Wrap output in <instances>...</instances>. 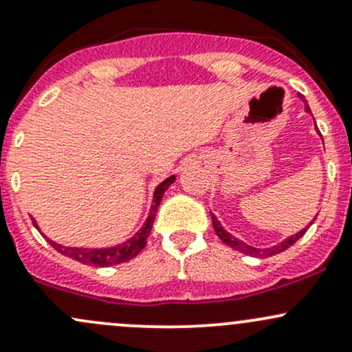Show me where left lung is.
<instances>
[{"label":"left lung","instance_id":"1","mask_svg":"<svg viewBox=\"0 0 352 352\" xmlns=\"http://www.w3.org/2000/svg\"><path fill=\"white\" fill-rule=\"evenodd\" d=\"M298 97H300V99L304 100L305 112H309V114H311V107H309L307 100L304 99V96H302V94H298ZM314 220H316V218H314ZM211 221H213V228H214V232H217L218 238H220V240L223 241V243H226V245H228V247H232L233 250H238V252L245 253V255L260 256V258H265V256H272V255H277V253H280V252H285L287 248L292 247V245L296 243V241L298 240V238H300L302 235H304V233L307 232V228H309V226H305L304 230H300V232L296 233V235H292V236L285 238V240L280 241V243L274 245V247H268V248H255V247H250V245H247V243H245V241L238 240V238H236V236H233L232 233L226 232V230L223 228V226H221V223L218 221V218L214 217L213 213H211ZM312 223H314V221L309 223V225H312Z\"/></svg>","mask_w":352,"mask_h":352}]
</instances>
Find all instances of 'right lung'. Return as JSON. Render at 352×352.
<instances>
[{"label": "right lung", "instance_id": "1", "mask_svg": "<svg viewBox=\"0 0 352 352\" xmlns=\"http://www.w3.org/2000/svg\"><path fill=\"white\" fill-rule=\"evenodd\" d=\"M175 179H176V176H169L168 179L162 181L160 186L156 188V191H154V196H153V206H151L149 217H147L146 223L142 225V228L139 230L134 236L129 238V240H126L124 243L114 245V247H109V248L63 247V245L55 243L54 240H50L48 236H45L43 233H41V235H43V238H47L48 243H50L56 252H60L62 255L69 256V258L77 260V262L84 263V265L111 267V265H117V263L127 262V260L134 258V256L146 247L147 236H149L151 230H153V223H154V218H156V211H157V206H160V203L162 199V195H164V191L171 186V183H175ZM32 221H33V225L36 226V230L40 232L36 221L33 220V218H32Z\"/></svg>", "mask_w": 352, "mask_h": 352}]
</instances>
